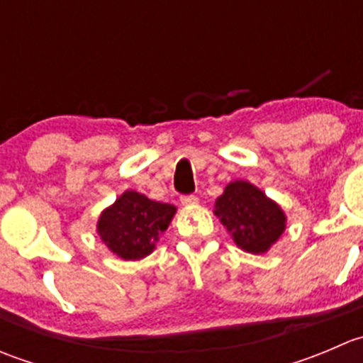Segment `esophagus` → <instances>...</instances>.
I'll use <instances>...</instances> for the list:
<instances>
[{
	"instance_id": "obj_1",
	"label": "esophagus",
	"mask_w": 363,
	"mask_h": 363,
	"mask_svg": "<svg viewBox=\"0 0 363 363\" xmlns=\"http://www.w3.org/2000/svg\"><path fill=\"white\" fill-rule=\"evenodd\" d=\"M181 203L182 205H195V203H199V199H196L195 195H184V196H181Z\"/></svg>"
}]
</instances>
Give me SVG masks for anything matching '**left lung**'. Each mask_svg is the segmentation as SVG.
<instances>
[{"label":"left lung","instance_id":"8db88e82","mask_svg":"<svg viewBox=\"0 0 363 363\" xmlns=\"http://www.w3.org/2000/svg\"><path fill=\"white\" fill-rule=\"evenodd\" d=\"M214 214L233 237V242L252 255L270 250L286 228L283 208L247 181H233L216 200Z\"/></svg>","mask_w":363,"mask_h":363}]
</instances>
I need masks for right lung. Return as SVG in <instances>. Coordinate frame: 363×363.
I'll return each instance as SVG.
<instances>
[{"mask_svg": "<svg viewBox=\"0 0 363 363\" xmlns=\"http://www.w3.org/2000/svg\"><path fill=\"white\" fill-rule=\"evenodd\" d=\"M177 208L149 200L137 191H124L98 219V235L123 259H140L155 251Z\"/></svg>", "mask_w": 363, "mask_h": 363, "instance_id": "right-lung-1", "label": "right lung"}]
</instances>
